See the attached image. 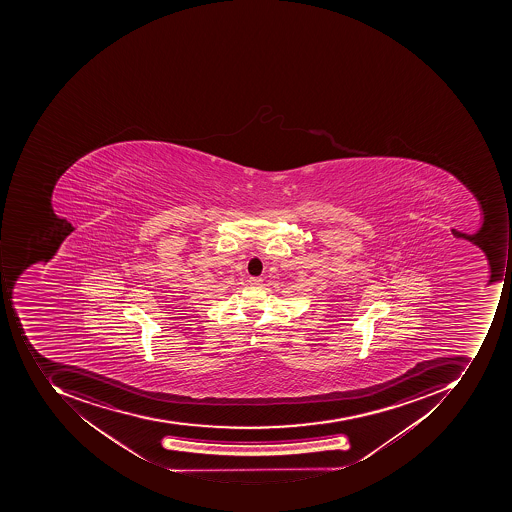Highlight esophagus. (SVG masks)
I'll return each mask as SVG.
<instances>
[{
	"label": "esophagus",
	"mask_w": 512,
	"mask_h": 512,
	"mask_svg": "<svg viewBox=\"0 0 512 512\" xmlns=\"http://www.w3.org/2000/svg\"><path fill=\"white\" fill-rule=\"evenodd\" d=\"M261 283H263V278H260V277L249 278V284H251V286H254V288H258V286H261Z\"/></svg>",
	"instance_id": "esophagus-1"
}]
</instances>
